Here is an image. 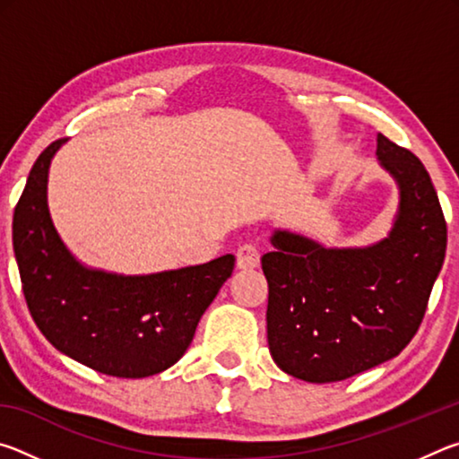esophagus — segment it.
<instances>
[{"label":"esophagus","instance_id":"obj_1","mask_svg":"<svg viewBox=\"0 0 459 459\" xmlns=\"http://www.w3.org/2000/svg\"><path fill=\"white\" fill-rule=\"evenodd\" d=\"M259 263H261V253L257 247L251 243H245L243 247H238V251H237V267L238 269H255V267H259Z\"/></svg>","mask_w":459,"mask_h":459}]
</instances>
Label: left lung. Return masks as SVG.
Wrapping results in <instances>:
<instances>
[{
    "instance_id": "left-lung-1",
    "label": "left lung",
    "mask_w": 459,
    "mask_h": 459,
    "mask_svg": "<svg viewBox=\"0 0 459 459\" xmlns=\"http://www.w3.org/2000/svg\"><path fill=\"white\" fill-rule=\"evenodd\" d=\"M377 158L399 188L385 238L336 248L277 229L261 259L269 352L307 383H336L394 359L415 336L444 265L447 227L425 166L383 134Z\"/></svg>"
}]
</instances>
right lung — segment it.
I'll return each instance as SVG.
<instances>
[{
    "instance_id": "add662e5",
    "label": "right lung",
    "mask_w": 459,
    "mask_h": 459,
    "mask_svg": "<svg viewBox=\"0 0 459 459\" xmlns=\"http://www.w3.org/2000/svg\"><path fill=\"white\" fill-rule=\"evenodd\" d=\"M66 139L36 160L13 211V253L30 314L68 359L119 378L164 372L188 351L235 257L150 275L92 269L68 251L48 211V169Z\"/></svg>"
}]
</instances>
